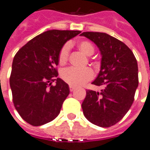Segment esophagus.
Segmentation results:
<instances>
[{
  "mask_svg": "<svg viewBox=\"0 0 150 150\" xmlns=\"http://www.w3.org/2000/svg\"><path fill=\"white\" fill-rule=\"evenodd\" d=\"M69 88H70V91H73L75 89V86H70Z\"/></svg>",
  "mask_w": 150,
  "mask_h": 150,
  "instance_id": "34e87169",
  "label": "esophagus"
}]
</instances>
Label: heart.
Here are the masks:
<instances>
[{
    "mask_svg": "<svg viewBox=\"0 0 150 150\" xmlns=\"http://www.w3.org/2000/svg\"><path fill=\"white\" fill-rule=\"evenodd\" d=\"M78 46L79 49L86 55H91L95 52V47L89 41L82 40L79 42ZM71 44L70 43H66L61 47L59 53V63L61 65L65 64L69 57ZM62 78L67 83L71 86H80L91 80L94 77V71L90 67L85 68H77L74 67H71L64 69L62 72Z\"/></svg>",
    "mask_w": 150,
    "mask_h": 150,
    "instance_id": "1",
    "label": "heart"
}]
</instances>
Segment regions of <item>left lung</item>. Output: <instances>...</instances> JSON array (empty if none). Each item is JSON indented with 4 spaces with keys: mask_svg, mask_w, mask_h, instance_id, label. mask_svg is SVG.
Listing matches in <instances>:
<instances>
[{
    "mask_svg": "<svg viewBox=\"0 0 150 150\" xmlns=\"http://www.w3.org/2000/svg\"><path fill=\"white\" fill-rule=\"evenodd\" d=\"M94 42L100 51V71L92 84L100 91H86L82 103L84 116L100 127L114 126L133 104L138 86V67L134 53L126 44L103 33L81 34Z\"/></svg>",
    "mask_w": 150,
    "mask_h": 150,
    "instance_id": "left-lung-1",
    "label": "left lung"
}]
</instances>
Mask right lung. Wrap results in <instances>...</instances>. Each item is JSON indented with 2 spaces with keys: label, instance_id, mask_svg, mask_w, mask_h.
Instances as JSON below:
<instances>
[{
  "label": "right lung",
  "instance_id": "obj_1",
  "mask_svg": "<svg viewBox=\"0 0 150 150\" xmlns=\"http://www.w3.org/2000/svg\"><path fill=\"white\" fill-rule=\"evenodd\" d=\"M80 31L49 30L35 36L14 56L10 87L15 108L25 122L39 126L57 117L68 96V84L57 78L61 47ZM56 81V85H51Z\"/></svg>",
  "mask_w": 150,
  "mask_h": 150
}]
</instances>
